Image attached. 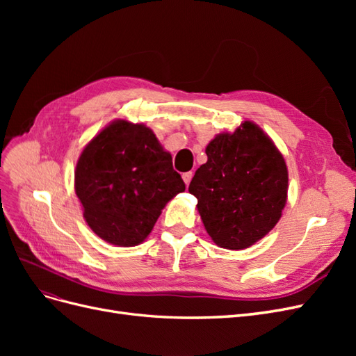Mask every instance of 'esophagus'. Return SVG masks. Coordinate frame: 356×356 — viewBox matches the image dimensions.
<instances>
[{"instance_id": "34e87169", "label": "esophagus", "mask_w": 356, "mask_h": 356, "mask_svg": "<svg viewBox=\"0 0 356 356\" xmlns=\"http://www.w3.org/2000/svg\"><path fill=\"white\" fill-rule=\"evenodd\" d=\"M191 178H193V172H186V174H182V179H184L186 186H188V184H190Z\"/></svg>"}]
</instances>
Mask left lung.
I'll list each match as a JSON object with an SVG mask.
<instances>
[{
	"label": "left lung",
	"instance_id": "left-lung-1",
	"mask_svg": "<svg viewBox=\"0 0 356 356\" xmlns=\"http://www.w3.org/2000/svg\"><path fill=\"white\" fill-rule=\"evenodd\" d=\"M207 156L188 191L212 241L225 250H243L281 218L288 193L285 160L252 122L215 136Z\"/></svg>",
	"mask_w": 356,
	"mask_h": 356
}]
</instances>
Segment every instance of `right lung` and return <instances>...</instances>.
<instances>
[{
	"mask_svg": "<svg viewBox=\"0 0 356 356\" xmlns=\"http://www.w3.org/2000/svg\"><path fill=\"white\" fill-rule=\"evenodd\" d=\"M184 190L152 129L126 120H115L96 135L75 168V195L86 222L117 246L141 243L165 204Z\"/></svg>",
	"mask_w": 356,
	"mask_h": 356,
	"instance_id": "right-lung-1",
	"label": "right lung"
}]
</instances>
